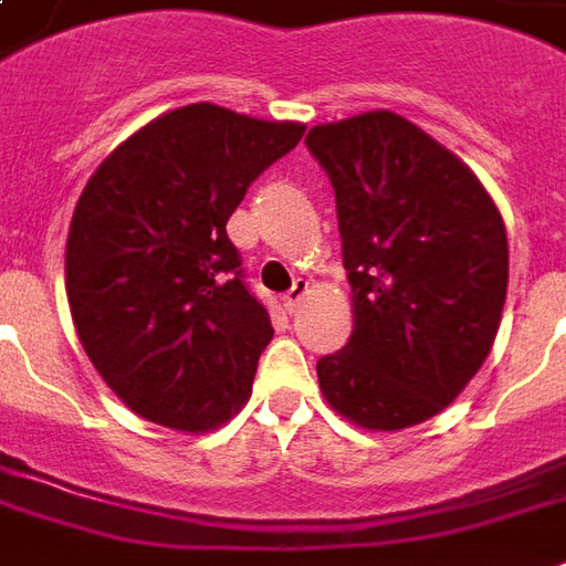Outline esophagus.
I'll use <instances>...</instances> for the list:
<instances>
[{"label": "esophagus", "instance_id": "1", "mask_svg": "<svg viewBox=\"0 0 566 566\" xmlns=\"http://www.w3.org/2000/svg\"><path fill=\"white\" fill-rule=\"evenodd\" d=\"M305 293H308V282H305V279H296V282H293L291 291H287V293H284V296H282V305L293 314V311L300 308V302L305 300Z\"/></svg>", "mask_w": 566, "mask_h": 566}]
</instances>
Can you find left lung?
<instances>
[{"label":"left lung","mask_w":566,"mask_h":566,"mask_svg":"<svg viewBox=\"0 0 566 566\" xmlns=\"http://www.w3.org/2000/svg\"><path fill=\"white\" fill-rule=\"evenodd\" d=\"M335 188L353 284L349 344L317 361L319 390L364 429L443 411L479 373L509 291V238L464 161L390 111L311 128Z\"/></svg>","instance_id":"8db88e82"}]
</instances>
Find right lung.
Here are the masks:
<instances>
[{"label": "right lung", "instance_id": "obj_1", "mask_svg": "<svg viewBox=\"0 0 566 566\" xmlns=\"http://www.w3.org/2000/svg\"><path fill=\"white\" fill-rule=\"evenodd\" d=\"M302 135L199 102L119 144L78 196L66 238L75 332L146 420L205 431L249 399L273 323L226 222Z\"/></svg>", "mask_w": 566, "mask_h": 566}]
</instances>
